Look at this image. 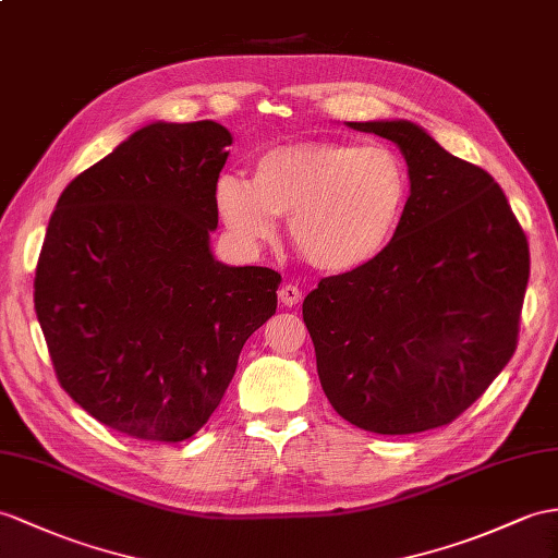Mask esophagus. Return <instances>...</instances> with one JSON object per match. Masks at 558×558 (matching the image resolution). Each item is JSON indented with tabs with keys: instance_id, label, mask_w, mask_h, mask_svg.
I'll return each instance as SVG.
<instances>
[{
	"instance_id": "1",
	"label": "esophagus",
	"mask_w": 558,
	"mask_h": 558,
	"mask_svg": "<svg viewBox=\"0 0 558 558\" xmlns=\"http://www.w3.org/2000/svg\"><path fill=\"white\" fill-rule=\"evenodd\" d=\"M279 301L287 305V307H293L303 301V291L295 287V283H287V287L279 289Z\"/></svg>"
}]
</instances>
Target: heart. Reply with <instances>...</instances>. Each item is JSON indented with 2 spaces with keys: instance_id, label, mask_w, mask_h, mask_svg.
<instances>
[{
  "instance_id": "obj_1",
  "label": "heart",
  "mask_w": 558,
  "mask_h": 558,
  "mask_svg": "<svg viewBox=\"0 0 558 558\" xmlns=\"http://www.w3.org/2000/svg\"><path fill=\"white\" fill-rule=\"evenodd\" d=\"M410 194L412 177L396 148L303 142L257 156L251 182L222 174L215 206L229 234L251 251L275 236V217H289L293 248L312 267L343 275L386 251Z\"/></svg>"
}]
</instances>
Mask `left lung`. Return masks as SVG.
<instances>
[{
    "mask_svg": "<svg viewBox=\"0 0 558 558\" xmlns=\"http://www.w3.org/2000/svg\"><path fill=\"white\" fill-rule=\"evenodd\" d=\"M400 146L412 194L369 265L303 303L317 374L352 426L407 436L450 424L519 343L527 239L499 184L410 120L348 122Z\"/></svg>",
    "mask_w": 558,
    "mask_h": 558,
    "instance_id": "left-lung-1",
    "label": "left lung"
}]
</instances>
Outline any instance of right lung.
Instances as JSON below:
<instances>
[{
  "instance_id": "1",
  "label": "right lung",
  "mask_w": 558,
  "mask_h": 558,
  "mask_svg": "<svg viewBox=\"0 0 558 558\" xmlns=\"http://www.w3.org/2000/svg\"><path fill=\"white\" fill-rule=\"evenodd\" d=\"M220 122H151L63 189L35 271L61 388L104 426L182 442L210 418L281 275L215 260Z\"/></svg>"
}]
</instances>
